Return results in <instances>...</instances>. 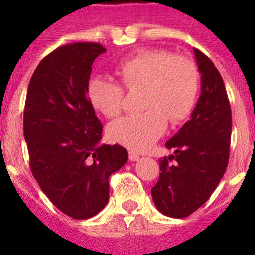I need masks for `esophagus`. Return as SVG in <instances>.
<instances>
[{
    "mask_svg": "<svg viewBox=\"0 0 255 255\" xmlns=\"http://www.w3.org/2000/svg\"><path fill=\"white\" fill-rule=\"evenodd\" d=\"M128 157H129V160L131 161H138L140 155H139L138 153H135V151H129V153H128Z\"/></svg>",
    "mask_w": 255,
    "mask_h": 255,
    "instance_id": "obj_1",
    "label": "esophagus"
}]
</instances>
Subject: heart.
<instances>
[{"label": "heart", "mask_w": 255, "mask_h": 255, "mask_svg": "<svg viewBox=\"0 0 255 255\" xmlns=\"http://www.w3.org/2000/svg\"><path fill=\"white\" fill-rule=\"evenodd\" d=\"M116 73L129 91L142 89L139 108L143 112L122 117L108 127L109 138L128 149L150 147L164 133L168 120L180 124L195 108L199 73L188 57L172 56L164 49H146L119 64ZM87 97L108 119L119 116L124 106V90L108 78L91 79Z\"/></svg>", "instance_id": "obj_1"}]
</instances>
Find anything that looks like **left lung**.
I'll return each mask as SVG.
<instances>
[{"label": "left lung", "mask_w": 255, "mask_h": 255, "mask_svg": "<svg viewBox=\"0 0 255 255\" xmlns=\"http://www.w3.org/2000/svg\"><path fill=\"white\" fill-rule=\"evenodd\" d=\"M201 72V95L180 131L166 142L175 153L161 158L151 195L161 213L183 219L213 194L230 160L232 113L221 75L212 60L194 49Z\"/></svg>", "instance_id": "obj_1"}]
</instances>
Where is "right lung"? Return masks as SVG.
I'll return each instance as SVG.
<instances>
[{
	"label": "right lung",
	"mask_w": 255,
	"mask_h": 255,
	"mask_svg": "<svg viewBox=\"0 0 255 255\" xmlns=\"http://www.w3.org/2000/svg\"><path fill=\"white\" fill-rule=\"evenodd\" d=\"M106 49L76 42L57 47L31 76L24 106L30 168L63 213L84 220L109 199V176L128 160L119 144H100L102 124L87 97L91 65Z\"/></svg>",
	"instance_id": "1"
}]
</instances>
